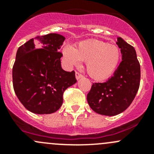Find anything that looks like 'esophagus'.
Returning a JSON list of instances; mask_svg holds the SVG:
<instances>
[{"label":"esophagus","instance_id":"esophagus-1","mask_svg":"<svg viewBox=\"0 0 154 154\" xmlns=\"http://www.w3.org/2000/svg\"><path fill=\"white\" fill-rule=\"evenodd\" d=\"M75 77H76V79H77V80H79V79H80V78H82V77H83V75H82L81 74H80L78 71H76Z\"/></svg>","mask_w":154,"mask_h":154}]
</instances>
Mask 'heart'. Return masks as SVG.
Masks as SVG:
<instances>
[{
  "label": "heart",
  "mask_w": 154,
  "mask_h": 154,
  "mask_svg": "<svg viewBox=\"0 0 154 154\" xmlns=\"http://www.w3.org/2000/svg\"><path fill=\"white\" fill-rule=\"evenodd\" d=\"M63 56L71 66L86 62L87 73L96 80H103L113 74L122 57L120 48L115 45L96 39L80 42L74 48L66 47Z\"/></svg>",
  "instance_id": "obj_1"
}]
</instances>
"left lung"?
I'll return each mask as SVG.
<instances>
[{
    "label": "left lung",
    "mask_w": 154,
    "mask_h": 154,
    "mask_svg": "<svg viewBox=\"0 0 154 154\" xmlns=\"http://www.w3.org/2000/svg\"><path fill=\"white\" fill-rule=\"evenodd\" d=\"M121 48L120 65L104 83H94L87 94V101L95 112L113 116L128 108L140 84V64L135 48L121 37L116 42Z\"/></svg>",
    "instance_id": "1"
}]
</instances>
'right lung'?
Instances as JSON below:
<instances>
[{"instance_id": "obj_1", "label": "right lung", "mask_w": 154, "mask_h": 154, "mask_svg": "<svg viewBox=\"0 0 154 154\" xmlns=\"http://www.w3.org/2000/svg\"><path fill=\"white\" fill-rule=\"evenodd\" d=\"M66 38L57 33L31 38L18 48L12 68V83L18 100L35 114L55 112L65 90L74 83L75 72L61 67L59 52Z\"/></svg>"}]
</instances>
